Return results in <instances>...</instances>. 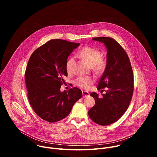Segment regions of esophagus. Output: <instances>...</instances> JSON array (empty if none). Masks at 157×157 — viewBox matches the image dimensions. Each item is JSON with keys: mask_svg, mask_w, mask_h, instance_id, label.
<instances>
[{"mask_svg": "<svg viewBox=\"0 0 157 157\" xmlns=\"http://www.w3.org/2000/svg\"><path fill=\"white\" fill-rule=\"evenodd\" d=\"M82 97L83 98H86V97H88L89 96V93L87 91H82Z\"/></svg>", "mask_w": 157, "mask_h": 157, "instance_id": "34e87169", "label": "esophagus"}]
</instances>
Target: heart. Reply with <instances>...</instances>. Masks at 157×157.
<instances>
[{
  "label": "heart",
  "instance_id": "obj_1",
  "mask_svg": "<svg viewBox=\"0 0 157 157\" xmlns=\"http://www.w3.org/2000/svg\"><path fill=\"white\" fill-rule=\"evenodd\" d=\"M77 56L84 59L89 65L93 67L94 70L97 73L102 71L105 66V61L101 58V52L93 47H85L82 48L78 53ZM75 58L71 57L66 63V69L69 75L74 73ZM94 81L91 76H78L74 81L75 84L81 88L87 89Z\"/></svg>",
  "mask_w": 157,
  "mask_h": 157
}]
</instances>
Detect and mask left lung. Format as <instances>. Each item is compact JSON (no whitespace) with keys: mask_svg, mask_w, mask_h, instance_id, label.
Returning a JSON list of instances; mask_svg holds the SVG:
<instances>
[{"mask_svg":"<svg viewBox=\"0 0 157 157\" xmlns=\"http://www.w3.org/2000/svg\"><path fill=\"white\" fill-rule=\"evenodd\" d=\"M93 40L104 43L107 51L106 66L98 86V90L105 88V93L101 98L95 92L90 94L95 105L88 115L96 124L108 125L118 121L128 107L133 91V75L128 55L119 43L110 37Z\"/></svg>","mask_w":157,"mask_h":157,"instance_id":"1","label":"left lung"}]
</instances>
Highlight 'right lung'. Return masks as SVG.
Segmentation results:
<instances>
[{
	"mask_svg": "<svg viewBox=\"0 0 157 157\" xmlns=\"http://www.w3.org/2000/svg\"><path fill=\"white\" fill-rule=\"evenodd\" d=\"M79 44L51 40L34 51L29 59L25 74L28 99L35 113L47 122L65 118L82 97L81 90L77 87L60 91L63 77L68 76V57Z\"/></svg>",
	"mask_w": 157,
	"mask_h": 157,
	"instance_id": "right-lung-1",
	"label": "right lung"
}]
</instances>
